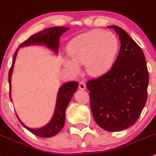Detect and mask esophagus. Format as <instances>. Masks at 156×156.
<instances>
[{"label":"esophagus","mask_w":156,"mask_h":156,"mask_svg":"<svg viewBox=\"0 0 156 156\" xmlns=\"http://www.w3.org/2000/svg\"><path fill=\"white\" fill-rule=\"evenodd\" d=\"M79 88L80 90H85L86 88V85L85 83H83V82H80V83H79Z\"/></svg>","instance_id":"obj_1"}]
</instances>
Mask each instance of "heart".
Returning a JSON list of instances; mask_svg holds the SVG:
<instances>
[{"label": "heart", "instance_id": "obj_1", "mask_svg": "<svg viewBox=\"0 0 156 156\" xmlns=\"http://www.w3.org/2000/svg\"><path fill=\"white\" fill-rule=\"evenodd\" d=\"M117 36L109 31L99 29L76 36L68 44L71 58H65L64 65L74 74L81 71L80 64L85 63L90 76H100L112 67L119 50Z\"/></svg>", "mask_w": 156, "mask_h": 156}]
</instances>
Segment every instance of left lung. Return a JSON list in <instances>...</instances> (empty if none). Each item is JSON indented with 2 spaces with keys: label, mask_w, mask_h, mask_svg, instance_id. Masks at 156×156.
Returning <instances> with one entry per match:
<instances>
[{
  "label": "left lung",
  "mask_w": 156,
  "mask_h": 156,
  "mask_svg": "<svg viewBox=\"0 0 156 156\" xmlns=\"http://www.w3.org/2000/svg\"><path fill=\"white\" fill-rule=\"evenodd\" d=\"M113 28L120 40V52L112 69L86 83L93 118L108 131H120L133 125L147 98V63L141 47L121 27Z\"/></svg>",
  "instance_id": "8db88e82"
}]
</instances>
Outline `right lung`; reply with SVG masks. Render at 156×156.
I'll return each instance as SVG.
<instances>
[{
	"instance_id": "obj_1",
	"label": "right lung",
	"mask_w": 156,
	"mask_h": 156,
	"mask_svg": "<svg viewBox=\"0 0 156 156\" xmlns=\"http://www.w3.org/2000/svg\"><path fill=\"white\" fill-rule=\"evenodd\" d=\"M69 29V27L61 26H55L45 28L43 30L39 31L37 34H35L33 36H31L30 38H27L26 41L20 44L19 47L34 44H44L55 52H58V48H59L60 37L61 36L63 33L68 30ZM17 52L18 49H16L15 52H14V58H13L12 66H11L9 71V92L11 91V76H12L13 66H14ZM78 85L79 83L77 82L71 81L64 84L60 87L58 94V98H57L56 107L53 118L51 120V121L44 127L39 129H32L24 125L23 122L20 121L18 117L16 116L18 120H20L22 125L25 129H27L33 134L36 135V136L40 137H51L55 136L57 133H59V131L63 127L64 123H65L66 110L67 106L71 101V98H72L73 94L76 92Z\"/></svg>"
}]
</instances>
